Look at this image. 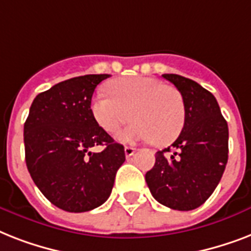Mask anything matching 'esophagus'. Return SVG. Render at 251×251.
<instances>
[{
  "instance_id": "obj_1",
  "label": "esophagus",
  "mask_w": 251,
  "mask_h": 251,
  "mask_svg": "<svg viewBox=\"0 0 251 251\" xmlns=\"http://www.w3.org/2000/svg\"><path fill=\"white\" fill-rule=\"evenodd\" d=\"M135 151H137V150L134 149V147H125V155H126V157L133 156L134 153H135Z\"/></svg>"
}]
</instances>
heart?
<instances>
[{
    "label": "heart",
    "mask_w": 251,
    "mask_h": 251,
    "mask_svg": "<svg viewBox=\"0 0 251 251\" xmlns=\"http://www.w3.org/2000/svg\"><path fill=\"white\" fill-rule=\"evenodd\" d=\"M91 109L96 122L110 134L134 118L135 121L118 134V139L125 143L155 141L167 145L177 138L185 122L179 91L151 76L114 80L110 92L99 91L95 95Z\"/></svg>",
    "instance_id": "1"
}]
</instances>
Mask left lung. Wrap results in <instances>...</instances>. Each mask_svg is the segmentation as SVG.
I'll return each instance as SVG.
<instances>
[{
  "label": "left lung",
  "mask_w": 251,
  "mask_h": 251,
  "mask_svg": "<svg viewBox=\"0 0 251 251\" xmlns=\"http://www.w3.org/2000/svg\"><path fill=\"white\" fill-rule=\"evenodd\" d=\"M163 78L182 96L185 122L172 147L156 152L146 182L159 203L190 211L206 202L222 179L228 161V124L210 91L177 74Z\"/></svg>",
  "instance_id": "8db88e82"
}]
</instances>
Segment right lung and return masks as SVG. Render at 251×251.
Segmentation results:
<instances>
[{"mask_svg":"<svg viewBox=\"0 0 251 251\" xmlns=\"http://www.w3.org/2000/svg\"><path fill=\"white\" fill-rule=\"evenodd\" d=\"M109 74H88L54 84L35 98L25 122V164L39 190L68 212H86L109 198L124 146L95 120L94 91ZM104 145L101 153H91Z\"/></svg>","mask_w":251,"mask_h":251,"instance_id":"right-lung-1","label":"right lung"}]
</instances>
